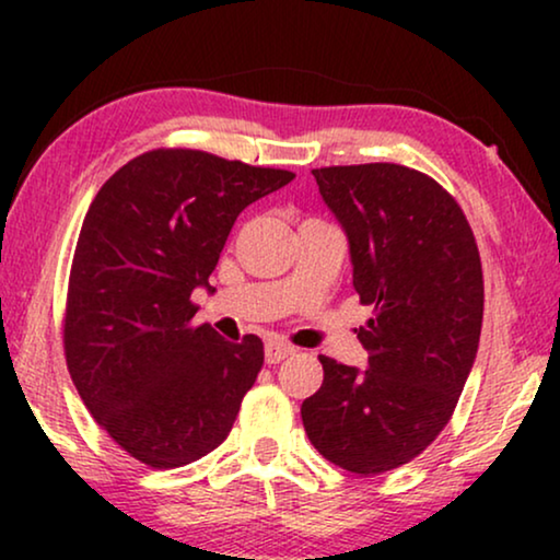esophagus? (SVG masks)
I'll use <instances>...</instances> for the list:
<instances>
[{
	"label": "esophagus",
	"mask_w": 560,
	"mask_h": 560,
	"mask_svg": "<svg viewBox=\"0 0 560 560\" xmlns=\"http://www.w3.org/2000/svg\"><path fill=\"white\" fill-rule=\"evenodd\" d=\"M293 351H295V347H290V343L272 339V341H267V347H265V362L267 364H280L282 359L293 354Z\"/></svg>",
	"instance_id": "obj_1"
}]
</instances>
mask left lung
I'll return each instance as SVG.
<instances>
[{
  "mask_svg": "<svg viewBox=\"0 0 560 560\" xmlns=\"http://www.w3.org/2000/svg\"><path fill=\"white\" fill-rule=\"evenodd\" d=\"M313 178L374 316L357 331L370 366L318 357L324 385L301 418L320 456L370 477L423 454L454 416L485 316L481 259L462 206L431 175L366 163L316 167Z\"/></svg>",
  "mask_w": 560,
  "mask_h": 560,
  "instance_id": "1",
  "label": "left lung"
}]
</instances>
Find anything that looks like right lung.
Segmentation results:
<instances>
[{"instance_id":"add662e5","label":"right lung","mask_w":560,"mask_h":560,"mask_svg":"<svg viewBox=\"0 0 560 560\" xmlns=\"http://www.w3.org/2000/svg\"><path fill=\"white\" fill-rule=\"evenodd\" d=\"M295 175L203 150L160 148L121 165L83 219L68 278L63 349L83 405L152 469L219 446L262 370L255 334L196 326L240 213Z\"/></svg>"}]
</instances>
